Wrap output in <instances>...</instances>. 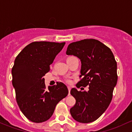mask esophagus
I'll return each instance as SVG.
<instances>
[{"mask_svg":"<svg viewBox=\"0 0 132 132\" xmlns=\"http://www.w3.org/2000/svg\"><path fill=\"white\" fill-rule=\"evenodd\" d=\"M68 89H69V95H70V90H71V88L70 86H68Z\"/></svg>","mask_w":132,"mask_h":132,"instance_id":"1","label":"esophagus"}]
</instances>
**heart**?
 <instances>
[{
    "label": "heart",
    "mask_w": 132,
    "mask_h": 132,
    "mask_svg": "<svg viewBox=\"0 0 132 132\" xmlns=\"http://www.w3.org/2000/svg\"><path fill=\"white\" fill-rule=\"evenodd\" d=\"M65 82H67V83H70L72 82V80L70 77H67L65 79Z\"/></svg>",
    "instance_id": "b5f03b06"
}]
</instances>
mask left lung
Wrapping results in <instances>:
<instances>
[{
	"mask_svg": "<svg viewBox=\"0 0 132 132\" xmlns=\"http://www.w3.org/2000/svg\"><path fill=\"white\" fill-rule=\"evenodd\" d=\"M66 54L81 60L79 77L82 78L76 86L88 87V92L71 89L70 94L76 102L70 109V114L79 123L94 121L106 111L112 100L118 81L116 60L109 47L93 39L70 43Z\"/></svg>",
	"mask_w": 132,
	"mask_h": 132,
	"instance_id": "left-lung-1",
	"label": "left lung"
}]
</instances>
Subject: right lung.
Masks as SVG:
<instances>
[{"instance_id":"right-lung-1","label":"right lung","mask_w":132,"mask_h":132,"mask_svg":"<svg viewBox=\"0 0 132 132\" xmlns=\"http://www.w3.org/2000/svg\"><path fill=\"white\" fill-rule=\"evenodd\" d=\"M65 43L36 41L23 49L12 68L13 87L20 110L27 119L42 123L50 119L56 104L69 93L62 82L46 89L44 76Z\"/></svg>"}]
</instances>
